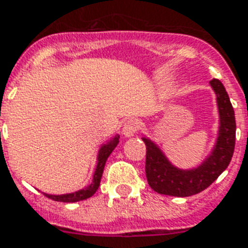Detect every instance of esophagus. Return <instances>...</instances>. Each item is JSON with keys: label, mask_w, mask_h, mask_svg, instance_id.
<instances>
[{"label": "esophagus", "mask_w": 248, "mask_h": 248, "mask_svg": "<svg viewBox=\"0 0 248 248\" xmlns=\"http://www.w3.org/2000/svg\"><path fill=\"white\" fill-rule=\"evenodd\" d=\"M139 127H140V126H139V122H138V121L130 120L124 124L122 132H124V137H132V135H135V134H137Z\"/></svg>", "instance_id": "1"}]
</instances>
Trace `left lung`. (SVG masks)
<instances>
[{
  "label": "left lung",
  "instance_id": "8db88e82",
  "mask_svg": "<svg viewBox=\"0 0 248 248\" xmlns=\"http://www.w3.org/2000/svg\"><path fill=\"white\" fill-rule=\"evenodd\" d=\"M211 86L217 94L220 111V131L216 147L211 156L196 169L181 170L170 164L158 147L147 138L145 175L151 188L158 194L170 196H191L212 185L224 171L233 157L235 147V116L229 94L218 79H212Z\"/></svg>",
  "mask_w": 248,
  "mask_h": 248
}]
</instances>
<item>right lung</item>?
<instances>
[{"mask_svg":"<svg viewBox=\"0 0 248 248\" xmlns=\"http://www.w3.org/2000/svg\"><path fill=\"white\" fill-rule=\"evenodd\" d=\"M118 139H120V137L113 138L109 143L104 144L100 148L99 158H97L99 162H97V166H96V170H94L93 181H92L90 186L83 188V190H79L77 192H73V194H66V195H48V194H44V195L46 198H49V199L56 200V202H63V203H75V202H80V200L91 198L94 192L97 191V188H99L100 181H101V177H103L105 162H107L109 155L113 152V149L116 148L117 144H118Z\"/></svg>","mask_w":248,"mask_h":248,"instance_id":"obj_1","label":"right lung"}]
</instances>
